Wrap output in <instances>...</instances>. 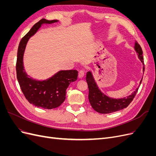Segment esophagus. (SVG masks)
<instances>
[{"label":"esophagus","instance_id":"34e87169","mask_svg":"<svg viewBox=\"0 0 156 156\" xmlns=\"http://www.w3.org/2000/svg\"><path fill=\"white\" fill-rule=\"evenodd\" d=\"M84 75V73L83 70H81L80 72H79V75H78V77L79 79H82Z\"/></svg>","mask_w":156,"mask_h":156}]
</instances>
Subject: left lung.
<instances>
[{
	"label": "left lung",
	"instance_id": "1",
	"mask_svg": "<svg viewBox=\"0 0 156 156\" xmlns=\"http://www.w3.org/2000/svg\"><path fill=\"white\" fill-rule=\"evenodd\" d=\"M134 48L138 54L139 60L144 65L143 51L141 49V47L136 41H135V43ZM144 71V67H143V72ZM86 80L89 90L88 100L90 103L92 107L94 110L98 112L101 113V114H108V113L120 111L124 108H126L133 101L139 89V87L136 88L135 91L132 93L131 95L127 96V98L114 99L108 97L100 90L97 85L95 80H94L91 72H87ZM142 80L143 78L140 80V84L142 82Z\"/></svg>",
	"mask_w": 156,
	"mask_h": 156
}]
</instances>
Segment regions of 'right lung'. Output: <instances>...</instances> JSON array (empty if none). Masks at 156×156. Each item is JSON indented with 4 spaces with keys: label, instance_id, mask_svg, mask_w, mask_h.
Here are the masks:
<instances>
[{
    "label": "right lung",
    "instance_id": "1",
    "mask_svg": "<svg viewBox=\"0 0 156 156\" xmlns=\"http://www.w3.org/2000/svg\"><path fill=\"white\" fill-rule=\"evenodd\" d=\"M58 20H41L33 26L21 39L17 51L16 62L17 79L21 90L30 103L37 107L52 109L59 107L66 99L69 84L77 79V70H61L51 77L43 81L34 79L28 75L23 66V55L27 41L36 34L43 24H51Z\"/></svg>",
    "mask_w": 156,
    "mask_h": 156
}]
</instances>
